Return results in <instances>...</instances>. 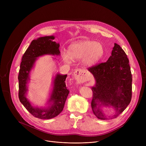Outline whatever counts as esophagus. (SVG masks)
<instances>
[{"label":"esophagus","instance_id":"34e87169","mask_svg":"<svg viewBox=\"0 0 146 146\" xmlns=\"http://www.w3.org/2000/svg\"><path fill=\"white\" fill-rule=\"evenodd\" d=\"M85 72L81 70V69H78V70H76L74 73V78L75 80L78 83H83L86 81V79L85 77Z\"/></svg>","mask_w":146,"mask_h":146}]
</instances>
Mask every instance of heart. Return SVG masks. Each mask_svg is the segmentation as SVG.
Listing matches in <instances>:
<instances>
[{"mask_svg":"<svg viewBox=\"0 0 146 146\" xmlns=\"http://www.w3.org/2000/svg\"><path fill=\"white\" fill-rule=\"evenodd\" d=\"M105 54L104 45L98 42L91 40H79L76 41L68 47V52L63 51L61 56L66 63H70L72 60L82 59L84 64L91 66L100 61Z\"/></svg>","mask_w":146,"mask_h":146,"instance_id":"obj_1","label":"heart"}]
</instances>
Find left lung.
Listing matches in <instances>:
<instances>
[{
  "label": "left lung",
  "instance_id": "left-lung-1",
  "mask_svg": "<svg viewBox=\"0 0 146 146\" xmlns=\"http://www.w3.org/2000/svg\"><path fill=\"white\" fill-rule=\"evenodd\" d=\"M95 85L92 88V109L100 119H107L103 107H111L117 118L129 104L132 96V74L129 60L124 51L115 43L111 56L105 63L89 67Z\"/></svg>",
  "mask_w": 146,
  "mask_h": 146
}]
</instances>
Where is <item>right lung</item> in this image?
Returning <instances> with one entry per match:
<instances>
[{
    "mask_svg": "<svg viewBox=\"0 0 146 146\" xmlns=\"http://www.w3.org/2000/svg\"><path fill=\"white\" fill-rule=\"evenodd\" d=\"M55 36H45L32 41L22 58L19 71V99L25 108L33 116L40 119H51L57 116L64 108L69 90L65 80L67 74L57 73L52 81V88L47 106L44 108L33 106L26 98L27 85L30 80V72L34 66L37 58L44 55L60 56V44L53 41Z\"/></svg>",
    "mask_w": 146,
    "mask_h": 146,
    "instance_id": "obj_1",
    "label": "right lung"
}]
</instances>
